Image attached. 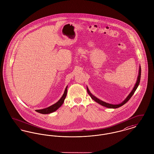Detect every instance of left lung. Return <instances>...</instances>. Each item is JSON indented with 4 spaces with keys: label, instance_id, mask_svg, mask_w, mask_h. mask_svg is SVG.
Segmentation results:
<instances>
[{
    "label": "left lung",
    "instance_id": "left-lung-1",
    "mask_svg": "<svg viewBox=\"0 0 154 154\" xmlns=\"http://www.w3.org/2000/svg\"><path fill=\"white\" fill-rule=\"evenodd\" d=\"M141 66H140L139 71H138V78H137V80L136 83H135V86H134V87L133 89L132 90V91L128 94V96L126 97V99L123 101V102H122L121 103H120V104H112L107 103L104 102H103V101H102L101 100L97 99L96 97H95L94 96H93L92 94L90 92V91H89V89L88 88V87H87V91H88V94L90 95V96L91 97V98L93 100H94L96 102H97V103L101 104L103 106H104V107H107V108H111V109H116V108L120 107L122 106L124 104H125L130 99V98L133 96L134 93L135 92L137 88H138V85H139V84H140V79H141Z\"/></svg>",
    "mask_w": 154,
    "mask_h": 154
}]
</instances>
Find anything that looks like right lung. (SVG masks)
<instances>
[{"label":"right lung","instance_id":"right-lung-1","mask_svg":"<svg viewBox=\"0 0 154 154\" xmlns=\"http://www.w3.org/2000/svg\"><path fill=\"white\" fill-rule=\"evenodd\" d=\"M67 88H68V86L66 87L64 93L61 97V98L55 104H54L53 105H52L51 106L45 108V109H43L41 110H36L35 111L38 113H41V114H50V113H52L55 111H56L58 109H59L62 106V104H63V103L64 102V100L67 94Z\"/></svg>","mask_w":154,"mask_h":154}]
</instances>
